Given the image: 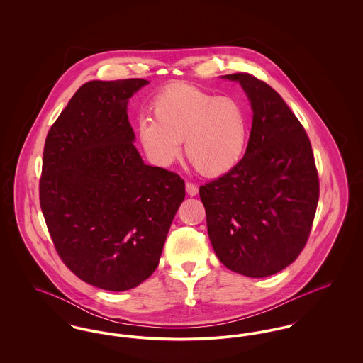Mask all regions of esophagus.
Segmentation results:
<instances>
[{"mask_svg": "<svg viewBox=\"0 0 363 363\" xmlns=\"http://www.w3.org/2000/svg\"><path fill=\"white\" fill-rule=\"evenodd\" d=\"M186 191L189 196H196L199 193V186L191 182H186Z\"/></svg>", "mask_w": 363, "mask_h": 363, "instance_id": "obj_1", "label": "esophagus"}]
</instances>
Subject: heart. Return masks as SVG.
<instances>
[{"label":"heart","instance_id":"obj_1","mask_svg":"<svg viewBox=\"0 0 363 363\" xmlns=\"http://www.w3.org/2000/svg\"><path fill=\"white\" fill-rule=\"evenodd\" d=\"M151 111L154 120L138 122V138L160 164H170L179 155V141L191 166L203 175H223L241 162L249 116L240 99L178 83L156 94Z\"/></svg>","mask_w":363,"mask_h":363}]
</instances>
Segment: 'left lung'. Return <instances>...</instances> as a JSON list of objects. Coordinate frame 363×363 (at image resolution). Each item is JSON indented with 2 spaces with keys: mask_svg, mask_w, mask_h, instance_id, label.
Masks as SVG:
<instances>
[{
  "mask_svg": "<svg viewBox=\"0 0 363 363\" xmlns=\"http://www.w3.org/2000/svg\"><path fill=\"white\" fill-rule=\"evenodd\" d=\"M223 77L241 84L253 123L241 162L200 186L208 235L228 269L271 277L296 259L311 234L320 196L311 140L272 86L249 73Z\"/></svg>",
  "mask_w": 363,
  "mask_h": 363,
  "instance_id": "obj_1",
  "label": "left lung"
}]
</instances>
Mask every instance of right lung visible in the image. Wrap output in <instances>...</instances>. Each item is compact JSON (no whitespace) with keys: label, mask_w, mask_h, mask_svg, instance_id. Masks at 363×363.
I'll return each mask as SVG.
<instances>
[{"label":"right lung","mask_w":363,"mask_h":363,"mask_svg":"<svg viewBox=\"0 0 363 363\" xmlns=\"http://www.w3.org/2000/svg\"><path fill=\"white\" fill-rule=\"evenodd\" d=\"M150 82L92 80L52 123L39 200L54 247L95 287L125 291L151 277L185 199L178 174L143 162L128 120L129 98Z\"/></svg>","instance_id":"obj_1"}]
</instances>
